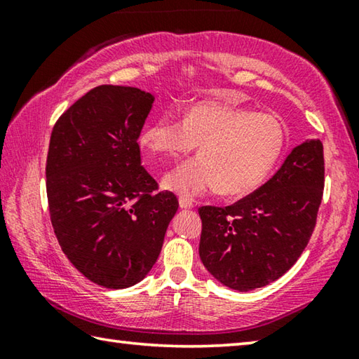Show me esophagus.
Returning <instances> with one entry per match:
<instances>
[{
    "label": "esophagus",
    "mask_w": 359,
    "mask_h": 359,
    "mask_svg": "<svg viewBox=\"0 0 359 359\" xmlns=\"http://www.w3.org/2000/svg\"><path fill=\"white\" fill-rule=\"evenodd\" d=\"M179 205H180L182 209H191L193 205H194V203H193V199H190V198L180 196L179 198Z\"/></svg>",
    "instance_id": "esophagus-1"
}]
</instances>
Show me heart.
Segmentation results:
<instances>
[{
  "mask_svg": "<svg viewBox=\"0 0 359 359\" xmlns=\"http://www.w3.org/2000/svg\"><path fill=\"white\" fill-rule=\"evenodd\" d=\"M287 131L276 115L253 109L194 102L184 121L160 115L139 137L156 160H174L199 145V155L169 171L163 185L196 196L218 190L223 196H245L264 184L283 154Z\"/></svg>",
  "mask_w": 359,
  "mask_h": 359,
  "instance_id": "obj_1",
  "label": "heart"
}]
</instances>
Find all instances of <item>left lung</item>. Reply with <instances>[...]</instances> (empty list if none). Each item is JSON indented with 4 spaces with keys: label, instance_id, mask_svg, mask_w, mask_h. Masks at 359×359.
<instances>
[{
    "label": "left lung",
    "instance_id": "8db88e82",
    "mask_svg": "<svg viewBox=\"0 0 359 359\" xmlns=\"http://www.w3.org/2000/svg\"><path fill=\"white\" fill-rule=\"evenodd\" d=\"M325 188L323 144L297 145L272 177L226 208L203 205L199 257L224 287L250 291L282 277L313 233Z\"/></svg>",
    "mask_w": 359,
    "mask_h": 359
}]
</instances>
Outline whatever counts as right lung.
Masks as SVG:
<instances>
[{"mask_svg":"<svg viewBox=\"0 0 359 359\" xmlns=\"http://www.w3.org/2000/svg\"><path fill=\"white\" fill-rule=\"evenodd\" d=\"M154 96L100 85L62 114L46 165L58 244L76 269L104 288L141 282L179 208L141 165L137 139Z\"/></svg>","mask_w":359,"mask_h":359,"instance_id":"right-lung-1","label":"right lung"}]
</instances>
